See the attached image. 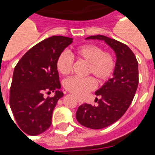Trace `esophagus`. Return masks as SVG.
<instances>
[{
	"label": "esophagus",
	"mask_w": 155,
	"mask_h": 155,
	"mask_svg": "<svg viewBox=\"0 0 155 155\" xmlns=\"http://www.w3.org/2000/svg\"><path fill=\"white\" fill-rule=\"evenodd\" d=\"M77 101H78V103L80 104V105H82V104L84 103V101H83L82 99H80V98H77Z\"/></svg>",
	"instance_id": "1"
}]
</instances>
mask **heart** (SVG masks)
Returning <instances> with one entry per match:
<instances>
[{"label":"heart","instance_id":"b5f03b06","mask_svg":"<svg viewBox=\"0 0 155 155\" xmlns=\"http://www.w3.org/2000/svg\"><path fill=\"white\" fill-rule=\"evenodd\" d=\"M78 60L87 63L84 75H91L98 83L106 82L114 74L115 59L111 53L103 51L101 47L93 44H85L75 49ZM57 69L62 75L71 73L73 58L67 52L60 54L57 59ZM91 77L68 78L64 81V87L70 93L78 97H83L95 88V82Z\"/></svg>","mask_w":155,"mask_h":155}]
</instances>
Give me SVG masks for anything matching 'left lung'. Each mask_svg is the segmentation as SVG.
I'll use <instances>...</instances> for the list:
<instances>
[{
	"label": "left lung",
	"instance_id": "8db88e82",
	"mask_svg": "<svg viewBox=\"0 0 155 155\" xmlns=\"http://www.w3.org/2000/svg\"><path fill=\"white\" fill-rule=\"evenodd\" d=\"M86 39L104 41L114 49L116 64L114 76L97 91L98 105L84 103L79 106L76 120L80 124L92 129H101L119 120L127 111L137 89L138 62L135 54L125 44L101 35Z\"/></svg>",
	"mask_w": 155,
	"mask_h": 155
}]
</instances>
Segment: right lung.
Masks as SVG:
<instances>
[{
  "label": "right lung",
  "mask_w": 155,
  "mask_h": 155,
  "mask_svg": "<svg viewBox=\"0 0 155 155\" xmlns=\"http://www.w3.org/2000/svg\"><path fill=\"white\" fill-rule=\"evenodd\" d=\"M71 43L72 38L66 36L49 37L31 48L15 67L9 106L20 129L28 135H39L51 126L53 111L63 96L57 59ZM51 91L54 96H45Z\"/></svg>",
  "instance_id": "1"
}]
</instances>
